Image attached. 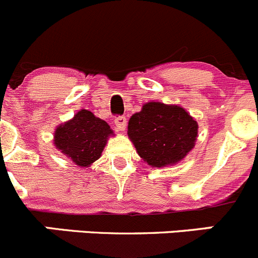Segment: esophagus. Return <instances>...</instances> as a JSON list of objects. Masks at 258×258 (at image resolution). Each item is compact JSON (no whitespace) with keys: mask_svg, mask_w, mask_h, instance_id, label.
<instances>
[{"mask_svg":"<svg viewBox=\"0 0 258 258\" xmlns=\"http://www.w3.org/2000/svg\"><path fill=\"white\" fill-rule=\"evenodd\" d=\"M115 125H116L117 131H125V127H126V117L125 116H116L114 120Z\"/></svg>","mask_w":258,"mask_h":258,"instance_id":"esophagus-1","label":"esophagus"}]
</instances>
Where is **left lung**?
Masks as SVG:
<instances>
[{"label": "left lung", "instance_id": "8db88e82", "mask_svg": "<svg viewBox=\"0 0 258 258\" xmlns=\"http://www.w3.org/2000/svg\"><path fill=\"white\" fill-rule=\"evenodd\" d=\"M127 136L153 167L181 161L195 146L198 122L180 106L148 102L129 120Z\"/></svg>", "mask_w": 258, "mask_h": 258}]
</instances>
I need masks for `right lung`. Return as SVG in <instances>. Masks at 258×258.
I'll return each mask as SVG.
<instances>
[{
	"instance_id": "right-lung-1",
	"label": "right lung",
	"mask_w": 258,
	"mask_h": 258,
	"mask_svg": "<svg viewBox=\"0 0 258 258\" xmlns=\"http://www.w3.org/2000/svg\"><path fill=\"white\" fill-rule=\"evenodd\" d=\"M110 134L112 132L106 121L81 110L55 131L54 144L77 166L87 167L100 158Z\"/></svg>"
}]
</instances>
